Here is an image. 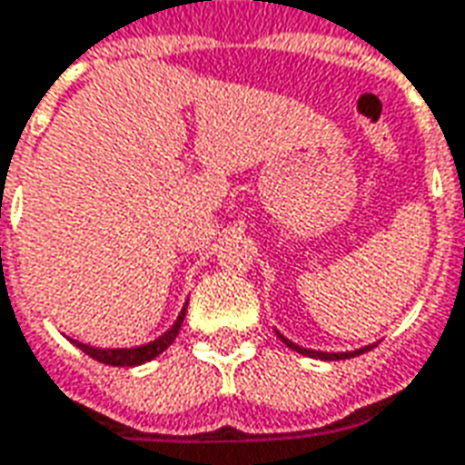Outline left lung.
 <instances>
[{"label":"left lung","mask_w":465,"mask_h":465,"mask_svg":"<svg viewBox=\"0 0 465 465\" xmlns=\"http://www.w3.org/2000/svg\"><path fill=\"white\" fill-rule=\"evenodd\" d=\"M278 332V331H275ZM278 338L282 341V343L288 345L291 351H295V353H302V355H308V358H318V361H345V358H355V355H361V353H368L373 345H363V348H358V351H345V353H325V351H311V348H302V345L298 343H292V341H288L282 332H278Z\"/></svg>","instance_id":"8db88e82"}]
</instances>
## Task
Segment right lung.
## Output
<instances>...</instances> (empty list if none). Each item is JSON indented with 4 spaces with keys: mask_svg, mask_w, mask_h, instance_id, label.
Instances as JSON below:
<instances>
[{
    "mask_svg": "<svg viewBox=\"0 0 465 465\" xmlns=\"http://www.w3.org/2000/svg\"><path fill=\"white\" fill-rule=\"evenodd\" d=\"M185 311H187V302L183 305V311L177 315V321L167 328V331L160 335V338H154L150 343L137 345V348H94V345L80 343V341H72V343L80 348L82 353H87L94 361H100V363L107 365H120V368H133V365H143L147 361H153L157 355L167 351L173 341L177 338V332L183 328V321H185Z\"/></svg>",
    "mask_w": 465,
    "mask_h": 465,
    "instance_id": "1",
    "label": "right lung"
}]
</instances>
